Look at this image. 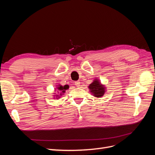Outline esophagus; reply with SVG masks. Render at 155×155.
I'll list each match as a JSON object with an SVG mask.
<instances>
[{
  "label": "esophagus",
  "mask_w": 155,
  "mask_h": 155,
  "mask_svg": "<svg viewBox=\"0 0 155 155\" xmlns=\"http://www.w3.org/2000/svg\"><path fill=\"white\" fill-rule=\"evenodd\" d=\"M75 85H76L77 87H79L80 86V82H79V81H75Z\"/></svg>",
  "instance_id": "1"
}]
</instances>
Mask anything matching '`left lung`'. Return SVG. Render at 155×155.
Masks as SVG:
<instances>
[{"instance_id": "8db88e82", "label": "left lung", "mask_w": 155, "mask_h": 155, "mask_svg": "<svg viewBox=\"0 0 155 155\" xmlns=\"http://www.w3.org/2000/svg\"><path fill=\"white\" fill-rule=\"evenodd\" d=\"M88 87L91 92H92L95 97H100L104 96L105 93V88L101 85L99 81H97L96 79H95L94 81H93Z\"/></svg>"}]
</instances>
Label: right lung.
Wrapping results in <instances>:
<instances>
[{
	"instance_id": "1",
	"label": "right lung",
	"mask_w": 155,
	"mask_h": 155,
	"mask_svg": "<svg viewBox=\"0 0 155 155\" xmlns=\"http://www.w3.org/2000/svg\"><path fill=\"white\" fill-rule=\"evenodd\" d=\"M68 85H64V86H61V85H59L58 87V92H62V93H63V92H65V91L67 90V89H68ZM62 93H61V94ZM60 94V95H61Z\"/></svg>"
}]
</instances>
